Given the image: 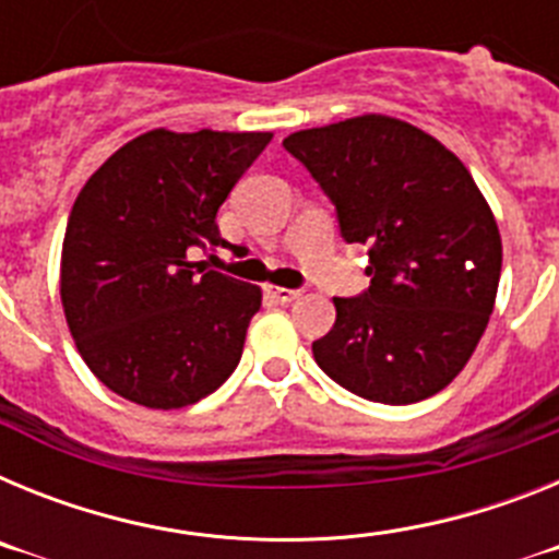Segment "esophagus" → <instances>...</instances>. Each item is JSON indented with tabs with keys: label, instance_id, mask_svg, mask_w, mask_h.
<instances>
[{
	"label": "esophagus",
	"instance_id": "esophagus-1",
	"mask_svg": "<svg viewBox=\"0 0 559 559\" xmlns=\"http://www.w3.org/2000/svg\"><path fill=\"white\" fill-rule=\"evenodd\" d=\"M265 294L271 296V299H276V302H283V305H288V302H296V299H299V296H302V290H290V288H276V285H269V288H265Z\"/></svg>",
	"mask_w": 559,
	"mask_h": 559
}]
</instances>
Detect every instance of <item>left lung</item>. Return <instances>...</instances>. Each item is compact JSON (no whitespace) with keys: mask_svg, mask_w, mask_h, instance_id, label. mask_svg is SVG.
<instances>
[{"mask_svg":"<svg viewBox=\"0 0 559 559\" xmlns=\"http://www.w3.org/2000/svg\"><path fill=\"white\" fill-rule=\"evenodd\" d=\"M369 246V290L335 296L316 364L358 397L408 406L456 378L478 347L501 280L496 215L456 153L423 128L360 114L283 140Z\"/></svg>","mask_w":559,"mask_h":559,"instance_id":"obj_1","label":"left lung"}]
</instances>
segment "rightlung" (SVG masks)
Returning <instances> with one entry per match:
<instances>
[{
	"label": "right lung",
	"mask_w": 559,
	"mask_h": 559,
	"mask_svg": "<svg viewBox=\"0 0 559 559\" xmlns=\"http://www.w3.org/2000/svg\"><path fill=\"white\" fill-rule=\"evenodd\" d=\"M271 136L153 128L114 151L78 192L61 305L78 353L114 394L170 412L235 372L263 290L204 271L190 251L226 243L215 215Z\"/></svg>",
	"instance_id": "right-lung-1"
}]
</instances>
